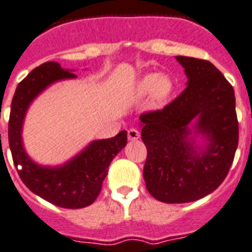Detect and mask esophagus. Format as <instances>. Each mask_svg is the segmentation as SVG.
<instances>
[{"label":"esophagus","instance_id":"1","mask_svg":"<svg viewBox=\"0 0 252 252\" xmlns=\"http://www.w3.org/2000/svg\"><path fill=\"white\" fill-rule=\"evenodd\" d=\"M140 132L137 129H134V128H130L129 130H128V140L129 141H136L140 138Z\"/></svg>","mask_w":252,"mask_h":252}]
</instances>
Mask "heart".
I'll use <instances>...</instances> for the list:
<instances>
[{"label": "heart", "mask_w": 252, "mask_h": 252, "mask_svg": "<svg viewBox=\"0 0 252 252\" xmlns=\"http://www.w3.org/2000/svg\"><path fill=\"white\" fill-rule=\"evenodd\" d=\"M175 84L168 75L147 73L141 77L134 85V94L137 98H145L150 94L154 105H160L172 94Z\"/></svg>", "instance_id": "b5f03b06"}]
</instances>
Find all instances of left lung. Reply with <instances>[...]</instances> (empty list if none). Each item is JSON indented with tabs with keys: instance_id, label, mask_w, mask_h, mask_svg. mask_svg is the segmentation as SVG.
Listing matches in <instances>:
<instances>
[{
	"instance_id": "8db88e82",
	"label": "left lung",
	"mask_w": 252,
	"mask_h": 252,
	"mask_svg": "<svg viewBox=\"0 0 252 252\" xmlns=\"http://www.w3.org/2000/svg\"><path fill=\"white\" fill-rule=\"evenodd\" d=\"M176 59L185 68V91L163 110L140 116L147 149L144 179L155 199L188 203L211 194L226 177L238 146V120L233 87L211 62Z\"/></svg>"
}]
</instances>
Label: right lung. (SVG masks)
<instances>
[{"label": "right lung", "mask_w": 252, "mask_h": 252, "mask_svg": "<svg viewBox=\"0 0 252 252\" xmlns=\"http://www.w3.org/2000/svg\"><path fill=\"white\" fill-rule=\"evenodd\" d=\"M73 69H63L57 62H46L32 69L16 87L9 120V145L14 164L28 189L42 199L63 208H83L92 204L101 191L108 165L126 145V132L112 138L92 141L64 164L41 165L28 157L22 130L27 110L41 92L57 81L76 79Z\"/></svg>", "instance_id": "add662e5"}]
</instances>
